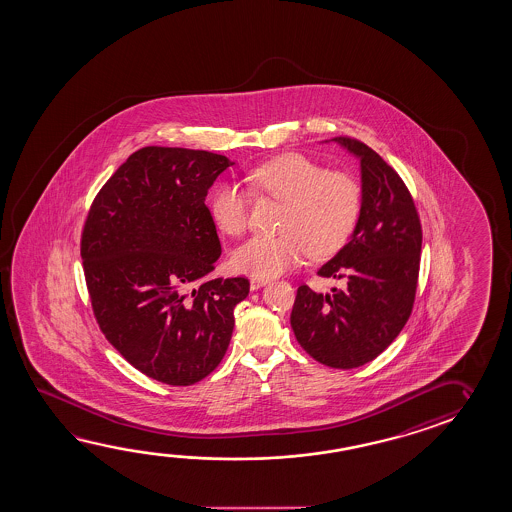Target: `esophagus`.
<instances>
[{
  "instance_id": "1",
  "label": "esophagus",
  "mask_w": 512,
  "mask_h": 512,
  "mask_svg": "<svg viewBox=\"0 0 512 512\" xmlns=\"http://www.w3.org/2000/svg\"><path fill=\"white\" fill-rule=\"evenodd\" d=\"M263 285H267V279L251 278V290H258V288H261Z\"/></svg>"
}]
</instances>
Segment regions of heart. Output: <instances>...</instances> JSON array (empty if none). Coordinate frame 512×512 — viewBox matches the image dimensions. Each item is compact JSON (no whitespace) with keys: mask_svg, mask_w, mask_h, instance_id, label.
I'll return each instance as SVG.
<instances>
[{"mask_svg":"<svg viewBox=\"0 0 512 512\" xmlns=\"http://www.w3.org/2000/svg\"><path fill=\"white\" fill-rule=\"evenodd\" d=\"M256 199L278 200V229L274 236L258 234L231 254L236 270L269 278L299 263L331 256L355 231L364 206L362 184L346 172H328L301 154L272 159L245 175ZM234 182H220L211 191L209 211L218 229L231 236L247 231L252 198Z\"/></svg>","mask_w":512,"mask_h":512,"instance_id":"1","label":"heart"}]
</instances>
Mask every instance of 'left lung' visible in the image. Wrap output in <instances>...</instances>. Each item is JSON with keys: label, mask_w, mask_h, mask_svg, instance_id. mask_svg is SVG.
Returning <instances> with one entry per match:
<instances>
[{"label": "left lung", "mask_w": 512, "mask_h": 512, "mask_svg": "<svg viewBox=\"0 0 512 512\" xmlns=\"http://www.w3.org/2000/svg\"><path fill=\"white\" fill-rule=\"evenodd\" d=\"M360 157L364 206L351 240L319 269L342 281L330 294L297 288L290 324L317 362L353 369L383 353L407 324L416 299L423 229L398 172L362 141L338 136Z\"/></svg>", "instance_id": "obj_1"}]
</instances>
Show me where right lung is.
Segmentation results:
<instances>
[{"label":"right lung","mask_w":512,"mask_h":512,"mask_svg":"<svg viewBox=\"0 0 512 512\" xmlns=\"http://www.w3.org/2000/svg\"><path fill=\"white\" fill-rule=\"evenodd\" d=\"M226 156L139 148L89 208L80 256L96 322L139 373L166 385L204 380L226 355L249 279L209 278L222 247L206 206Z\"/></svg>","instance_id":"1"}]
</instances>
